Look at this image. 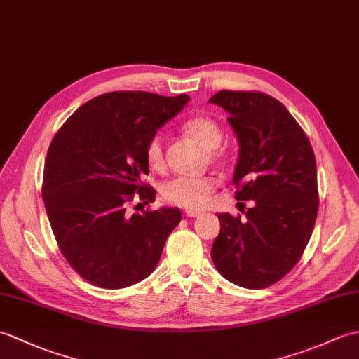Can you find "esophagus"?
Masks as SVG:
<instances>
[{
	"mask_svg": "<svg viewBox=\"0 0 359 359\" xmlns=\"http://www.w3.org/2000/svg\"><path fill=\"white\" fill-rule=\"evenodd\" d=\"M185 215H187L188 217H199V216L202 215V212L197 211V210H187Z\"/></svg>",
	"mask_w": 359,
	"mask_h": 359,
	"instance_id": "obj_1",
	"label": "esophagus"
}]
</instances>
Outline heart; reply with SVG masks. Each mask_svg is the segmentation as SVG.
Wrapping results in <instances>:
<instances>
[{
    "label": "heart",
    "mask_w": 359,
    "mask_h": 359,
    "mask_svg": "<svg viewBox=\"0 0 359 359\" xmlns=\"http://www.w3.org/2000/svg\"><path fill=\"white\" fill-rule=\"evenodd\" d=\"M185 133L201 143L205 149L211 151V158L220 157V152L216 151L222 142V129L210 117H193L184 125ZM147 162L152 170H163L165 168V149L163 139L154 135L148 142L147 147ZM217 180L210 175L203 177H175L168 180L162 187V196L166 202L177 205L188 210L205 208L211 201V194L215 193Z\"/></svg>",
    "instance_id": "heart-1"
}]
</instances>
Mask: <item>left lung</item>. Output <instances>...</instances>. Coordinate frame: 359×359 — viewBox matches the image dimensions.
<instances>
[{
  "mask_svg": "<svg viewBox=\"0 0 359 359\" xmlns=\"http://www.w3.org/2000/svg\"><path fill=\"white\" fill-rule=\"evenodd\" d=\"M210 103L228 112L239 143L236 199L253 201L245 217L217 215L211 257L236 285L265 288L293 269L318 216L316 160L306 133L276 98L220 90Z\"/></svg>",
  "mask_w": 359,
  "mask_h": 359,
  "instance_id": "1",
  "label": "left lung"
}]
</instances>
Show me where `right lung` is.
Segmentation results:
<instances>
[{
	"mask_svg": "<svg viewBox=\"0 0 359 359\" xmlns=\"http://www.w3.org/2000/svg\"><path fill=\"white\" fill-rule=\"evenodd\" d=\"M189 95L118 90L81 104L53 137L46 156L43 201L66 261L102 288H125L148 278L182 212L162 207L129 215L149 174L148 142L184 109Z\"/></svg>",
	"mask_w": 359,
	"mask_h": 359,
	"instance_id": "right-lung-1",
	"label": "right lung"
}]
</instances>
